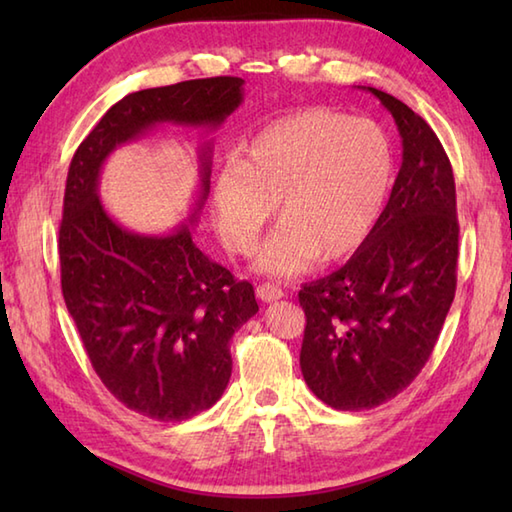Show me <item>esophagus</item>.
Returning a JSON list of instances; mask_svg holds the SVG:
<instances>
[{
  "mask_svg": "<svg viewBox=\"0 0 512 512\" xmlns=\"http://www.w3.org/2000/svg\"><path fill=\"white\" fill-rule=\"evenodd\" d=\"M284 295H286V292L281 290V286H277V284H262V286L257 288V297L262 299L264 303L277 301V299H281Z\"/></svg>",
  "mask_w": 512,
  "mask_h": 512,
  "instance_id": "34e87169",
  "label": "esophagus"
}]
</instances>
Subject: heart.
Masks as SVG:
<instances>
[{
  "label": "heart",
  "instance_id": "obj_1",
  "mask_svg": "<svg viewBox=\"0 0 512 512\" xmlns=\"http://www.w3.org/2000/svg\"><path fill=\"white\" fill-rule=\"evenodd\" d=\"M394 154L378 125L310 107L264 127L213 180L222 242L248 253L266 222L281 224L255 255L268 275H295L314 259L339 262L365 244L389 193Z\"/></svg>",
  "mask_w": 512,
  "mask_h": 512
}]
</instances>
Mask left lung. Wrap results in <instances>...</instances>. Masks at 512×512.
Wrapping results in <instances>:
<instances>
[{
	"label": "left lung",
	"mask_w": 512,
	"mask_h": 512,
	"mask_svg": "<svg viewBox=\"0 0 512 512\" xmlns=\"http://www.w3.org/2000/svg\"><path fill=\"white\" fill-rule=\"evenodd\" d=\"M394 116L402 165L374 231L343 268L299 290L306 312L301 374L341 411L374 409L420 374L458 284L455 180L422 116L369 88Z\"/></svg>",
	"instance_id": "8db88e82"
}]
</instances>
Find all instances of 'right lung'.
Segmentation results:
<instances>
[{
  "instance_id": "1",
  "label": "right lung",
  "mask_w": 512,
  "mask_h": 512,
  "mask_svg": "<svg viewBox=\"0 0 512 512\" xmlns=\"http://www.w3.org/2000/svg\"><path fill=\"white\" fill-rule=\"evenodd\" d=\"M242 85L239 76H211L127 94L74 151L65 180V306L103 385L154 420H187L220 400L233 369L228 343L259 306L253 286L211 262L187 224L162 237L118 226L96 193L99 173L118 145L158 123L222 125L242 103ZM209 149L191 222L209 195Z\"/></svg>"
}]
</instances>
